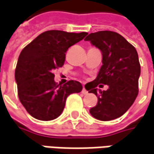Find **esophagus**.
I'll list each match as a JSON object with an SVG mask.
<instances>
[{
	"instance_id": "1",
	"label": "esophagus",
	"mask_w": 154,
	"mask_h": 154,
	"mask_svg": "<svg viewBox=\"0 0 154 154\" xmlns=\"http://www.w3.org/2000/svg\"><path fill=\"white\" fill-rule=\"evenodd\" d=\"M88 91L86 90L85 88H82V94L86 95V94H88Z\"/></svg>"
}]
</instances>
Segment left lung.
Here are the masks:
<instances>
[{"mask_svg": "<svg viewBox=\"0 0 154 154\" xmlns=\"http://www.w3.org/2000/svg\"><path fill=\"white\" fill-rule=\"evenodd\" d=\"M85 40L100 50L103 63L96 79L88 83L89 93L98 96V103L89 112L99 121H112L124 115L138 94L141 66L137 52L125 38L112 31L92 33ZM99 84L109 88L100 91L98 95Z\"/></svg>", "mask_w": 154, "mask_h": 154, "instance_id": "8db88e82", "label": "left lung"}]
</instances>
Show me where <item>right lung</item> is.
<instances>
[{"instance_id": "add662e5", "label": "right lung", "mask_w": 154, "mask_h": 154, "mask_svg": "<svg viewBox=\"0 0 154 154\" xmlns=\"http://www.w3.org/2000/svg\"><path fill=\"white\" fill-rule=\"evenodd\" d=\"M87 34L49 30L35 38L20 53L15 71L17 94L20 102L33 118L40 121L57 118L69 95L82 91V86L77 81L57 84L52 72L63 66L66 52Z\"/></svg>"}]
</instances>
